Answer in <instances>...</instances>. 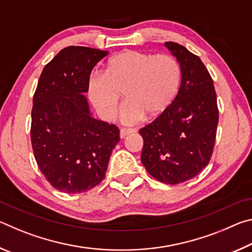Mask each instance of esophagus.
I'll list each match as a JSON object with an SVG mask.
<instances>
[{"label": "esophagus", "instance_id": "obj_1", "mask_svg": "<svg viewBox=\"0 0 252 252\" xmlns=\"http://www.w3.org/2000/svg\"><path fill=\"white\" fill-rule=\"evenodd\" d=\"M133 132H134V130H132V129H126V127H122V129L120 130V136L123 139V138H126V135L133 133Z\"/></svg>", "mask_w": 252, "mask_h": 252}]
</instances>
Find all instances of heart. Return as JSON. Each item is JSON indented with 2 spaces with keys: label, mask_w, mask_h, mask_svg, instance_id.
I'll return each instance as SVG.
<instances>
[{
  "label": "heart",
  "mask_w": 252,
  "mask_h": 252,
  "mask_svg": "<svg viewBox=\"0 0 252 252\" xmlns=\"http://www.w3.org/2000/svg\"><path fill=\"white\" fill-rule=\"evenodd\" d=\"M180 83L181 67L172 55L126 50L106 62L105 72L89 75L87 94L100 117L112 120L125 91L120 119L134 125L146 116H161L176 99Z\"/></svg>",
  "instance_id": "obj_1"
}]
</instances>
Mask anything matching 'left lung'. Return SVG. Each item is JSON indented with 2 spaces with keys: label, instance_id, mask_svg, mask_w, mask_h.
Returning <instances> with one entry per match:
<instances>
[{
  "label": "left lung",
  "instance_id": "left-lung-1",
  "mask_svg": "<svg viewBox=\"0 0 252 252\" xmlns=\"http://www.w3.org/2000/svg\"><path fill=\"white\" fill-rule=\"evenodd\" d=\"M181 67L171 105L139 133L141 161L158 181L178 185L206 168L215 148L219 110L213 80L201 60L176 42H165Z\"/></svg>",
  "mask_w": 252,
  "mask_h": 252
}]
</instances>
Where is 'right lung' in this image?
<instances>
[{
    "label": "right lung",
    "mask_w": 252,
    "mask_h": 252,
    "mask_svg": "<svg viewBox=\"0 0 252 252\" xmlns=\"http://www.w3.org/2000/svg\"><path fill=\"white\" fill-rule=\"evenodd\" d=\"M106 51L67 46L44 66L33 95L31 143L37 167L57 190L87 192L105 177L120 141L114 125L90 116L87 80Z\"/></svg>",
    "instance_id": "right-lung-1"
}]
</instances>
